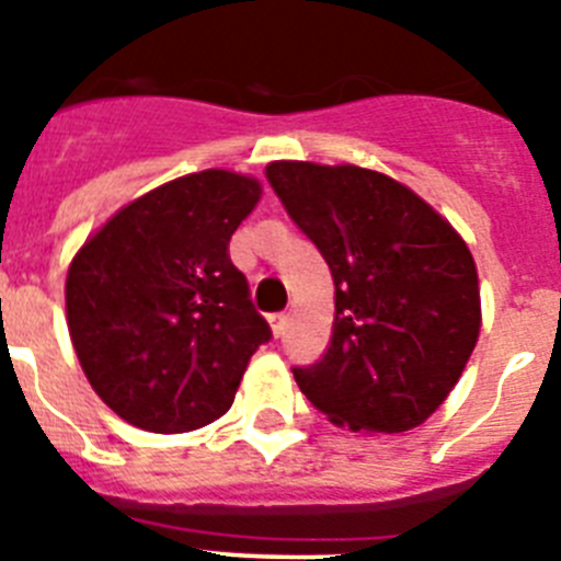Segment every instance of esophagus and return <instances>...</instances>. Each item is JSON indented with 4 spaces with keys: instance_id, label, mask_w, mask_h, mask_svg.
<instances>
[{
    "instance_id": "obj_1",
    "label": "esophagus",
    "mask_w": 561,
    "mask_h": 561,
    "mask_svg": "<svg viewBox=\"0 0 561 561\" xmlns=\"http://www.w3.org/2000/svg\"><path fill=\"white\" fill-rule=\"evenodd\" d=\"M286 323H289V317L286 314H272L270 317V325H272V334L280 336L286 331Z\"/></svg>"
}]
</instances>
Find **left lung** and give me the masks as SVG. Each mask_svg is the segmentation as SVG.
Wrapping results in <instances>:
<instances>
[{
    "label": "left lung",
    "instance_id": "left-lung-1",
    "mask_svg": "<svg viewBox=\"0 0 561 561\" xmlns=\"http://www.w3.org/2000/svg\"><path fill=\"white\" fill-rule=\"evenodd\" d=\"M266 176L334 277L329 351L295 368L306 399L354 433L424 424L458 385L483 323L460 232L370 168L277 160Z\"/></svg>",
    "mask_w": 561,
    "mask_h": 561
}]
</instances>
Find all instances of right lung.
<instances>
[{
    "label": "right lung",
    "instance_id": "obj_1",
    "mask_svg": "<svg viewBox=\"0 0 561 561\" xmlns=\"http://www.w3.org/2000/svg\"><path fill=\"white\" fill-rule=\"evenodd\" d=\"M264 185L207 168L142 193L67 270L69 340L106 408L148 433H191L232 408L270 325L227 255Z\"/></svg>",
    "mask_w": 561,
    "mask_h": 561
}]
</instances>
